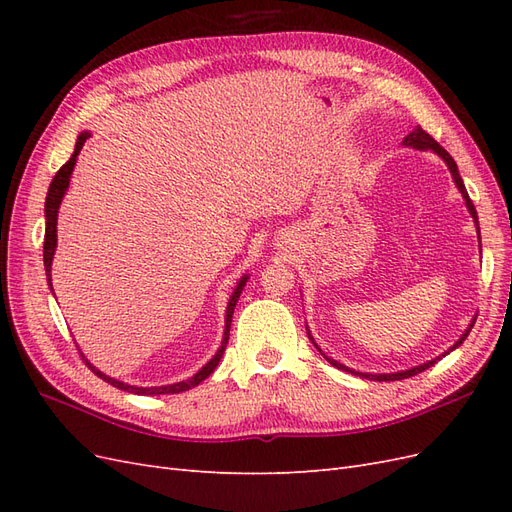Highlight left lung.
<instances>
[{
  "instance_id": "obj_1",
  "label": "left lung",
  "mask_w": 512,
  "mask_h": 512,
  "mask_svg": "<svg viewBox=\"0 0 512 512\" xmlns=\"http://www.w3.org/2000/svg\"><path fill=\"white\" fill-rule=\"evenodd\" d=\"M404 145H408V147H414V149H433L438 153V156H442V160L448 164V168H451V173H453V179H455V183H457V188L461 190V194H463V198H466V205H468V209H470V213H472V218L474 220H478V215H476V209H474V203L470 200V196H468V192H466V185H463V181H461V177H459V170H457V164H455V160L448 156V151L436 141V138H433L431 134H427L421 126H416L406 138H404ZM472 327L474 324H470V329L463 333V337L459 339V342L453 346V348H457L459 344H463V339L468 337V333L472 331ZM307 335H309V331H307ZM309 339H312V335H309ZM314 342V339H312ZM314 346H316V342H314ZM318 348V346H316ZM451 348V350H453ZM320 350V348H318ZM322 352V350H320ZM444 354H448V352H444ZM442 354V356H444ZM327 361L333 365V367H337V369H344V371H350V374H354V376H363V378H367V380H376V382H391V380H404V378H410V376H416V374H421V371H425L427 367H431L433 363L436 361H429V363H425V365H418V367H412V369H408V371H397V374H361V371H352V369H348V367H344V365H339L337 361H333V359H329L327 356Z\"/></svg>"
}]
</instances>
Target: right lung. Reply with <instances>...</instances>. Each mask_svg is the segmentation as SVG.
<instances>
[{
	"label": "right lung",
	"mask_w": 512,
	"mask_h": 512,
	"mask_svg": "<svg viewBox=\"0 0 512 512\" xmlns=\"http://www.w3.org/2000/svg\"><path fill=\"white\" fill-rule=\"evenodd\" d=\"M87 138H89V132H81L79 138H76V147H74L72 158L57 170V175L53 177V181H51V185H49V194H46V203H44V213H46V230H44V269H46V280H49V282H51V262H53V254H55V245H57V209H59L61 198H64V194H66V190H68V185H70V175H72L74 164H76V156H79V153H81V149H83ZM245 282H247V277H243V280L237 284V290L232 292V297H230V301H228V309H226V331H224L222 348H220L218 352H215L213 359H211L203 369H200L198 374H194L190 380L177 382V384H168V386H149V389H143V386H130V384H123V382H119V380H113V378L104 376L102 371H98L94 365L87 363L85 356L81 354L85 365H87L91 371H94V374H96L98 378H102L104 382L117 386V389H121V391L136 393V395H173V393L190 391L192 386H198L205 378H209V374H213V369L218 367V363H220V359H222V354H224V350H226V344H228L232 312H235V305H237V299L241 297V290H243Z\"/></svg>",
	"instance_id": "obj_1"
}]
</instances>
